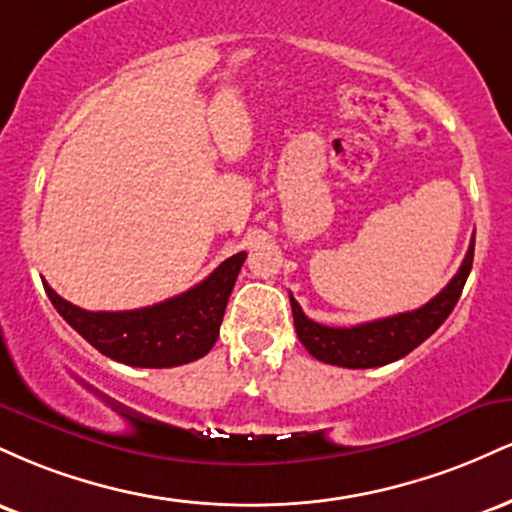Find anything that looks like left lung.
I'll return each instance as SVG.
<instances>
[{"label": "left lung", "instance_id": "8db88e82", "mask_svg": "<svg viewBox=\"0 0 512 512\" xmlns=\"http://www.w3.org/2000/svg\"><path fill=\"white\" fill-rule=\"evenodd\" d=\"M472 260L474 243H469L462 267L457 269L450 284L436 298H431L426 305L411 310V313H399L354 327H327L313 322L303 313L296 298L291 296L293 325H296L298 339L310 356H315L322 363H332V366L375 368L397 361V358L414 351L421 342H426L448 320L455 303L460 301L464 281L472 272Z\"/></svg>", "mask_w": 512, "mask_h": 512}]
</instances>
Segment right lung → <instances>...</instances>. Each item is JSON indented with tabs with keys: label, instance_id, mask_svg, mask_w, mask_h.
I'll return each instance as SVG.
<instances>
[{
	"label": "right lung",
	"instance_id": "1",
	"mask_svg": "<svg viewBox=\"0 0 512 512\" xmlns=\"http://www.w3.org/2000/svg\"><path fill=\"white\" fill-rule=\"evenodd\" d=\"M245 257L248 252L228 257L207 279L180 296L120 313L76 308L45 281L43 286L57 313L101 354L137 368H173L207 356L216 344L228 296Z\"/></svg>",
	"mask_w": 512,
	"mask_h": 512
}]
</instances>
